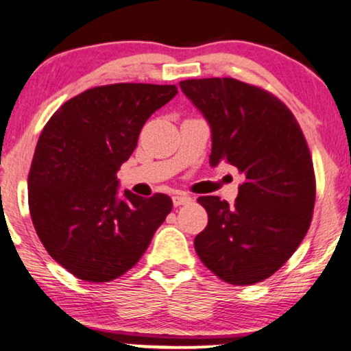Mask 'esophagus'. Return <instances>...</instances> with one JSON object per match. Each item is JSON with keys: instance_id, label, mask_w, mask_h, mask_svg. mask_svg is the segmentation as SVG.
I'll list each match as a JSON object with an SVG mask.
<instances>
[{"instance_id": "34e87169", "label": "esophagus", "mask_w": 351, "mask_h": 351, "mask_svg": "<svg viewBox=\"0 0 351 351\" xmlns=\"http://www.w3.org/2000/svg\"><path fill=\"white\" fill-rule=\"evenodd\" d=\"M193 201L191 196H188L185 193H176L174 196H172V204H174L176 207H180V206H186V204H190Z\"/></svg>"}]
</instances>
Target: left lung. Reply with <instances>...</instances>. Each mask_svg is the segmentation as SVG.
<instances>
[{"label":"left lung","mask_w":351,"mask_h":351,"mask_svg":"<svg viewBox=\"0 0 351 351\" xmlns=\"http://www.w3.org/2000/svg\"><path fill=\"white\" fill-rule=\"evenodd\" d=\"M212 127L210 165L243 174L234 206L201 196L207 228L194 250L210 271L234 285L261 282L292 257L309 229L315 172L293 112L276 95L235 78L180 82Z\"/></svg>","instance_id":"8db88e82"}]
</instances>
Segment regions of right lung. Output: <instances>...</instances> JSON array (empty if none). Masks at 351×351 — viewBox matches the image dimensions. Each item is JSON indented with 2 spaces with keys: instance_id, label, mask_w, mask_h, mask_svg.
Wrapping results in <instances>:
<instances>
[{
  "instance_id": "add662e5",
  "label": "right lung",
  "mask_w": 351,
  "mask_h": 351,
  "mask_svg": "<svg viewBox=\"0 0 351 351\" xmlns=\"http://www.w3.org/2000/svg\"><path fill=\"white\" fill-rule=\"evenodd\" d=\"M176 94V84L97 86L58 108L42 130L28 176L31 219L48 254L75 278L122 276L172 210L161 193L117 197L116 172L145 121Z\"/></svg>"
}]
</instances>
